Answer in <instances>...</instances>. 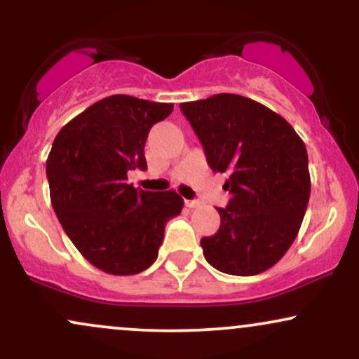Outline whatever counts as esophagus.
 Wrapping results in <instances>:
<instances>
[{
  "label": "esophagus",
  "instance_id": "obj_1",
  "mask_svg": "<svg viewBox=\"0 0 359 359\" xmlns=\"http://www.w3.org/2000/svg\"><path fill=\"white\" fill-rule=\"evenodd\" d=\"M185 205H187V208H197V205H199V201H185Z\"/></svg>",
  "mask_w": 359,
  "mask_h": 359
}]
</instances>
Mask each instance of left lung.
<instances>
[{
	"mask_svg": "<svg viewBox=\"0 0 359 359\" xmlns=\"http://www.w3.org/2000/svg\"><path fill=\"white\" fill-rule=\"evenodd\" d=\"M212 172L228 174L233 194L217 208L221 226L201 240L214 269L250 277L271 269L297 238L311 196L307 150L280 114L238 96L182 102Z\"/></svg>",
	"mask_w": 359,
	"mask_h": 359,
	"instance_id": "8db88e82",
	"label": "left lung"
}]
</instances>
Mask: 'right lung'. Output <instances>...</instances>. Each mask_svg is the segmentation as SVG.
<instances>
[{
    "mask_svg": "<svg viewBox=\"0 0 359 359\" xmlns=\"http://www.w3.org/2000/svg\"><path fill=\"white\" fill-rule=\"evenodd\" d=\"M174 109L114 94L94 102L57 133L47 158L52 208L69 240L90 265L111 275H137L158 257L165 224L184 199L128 184L145 168V142Z\"/></svg>",
    "mask_w": 359,
    "mask_h": 359,
    "instance_id": "add662e5",
    "label": "right lung"
}]
</instances>
